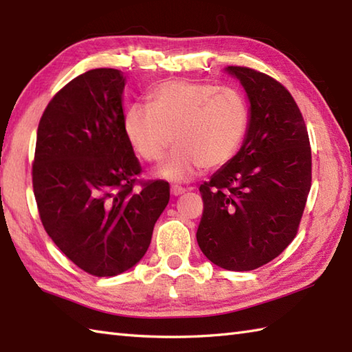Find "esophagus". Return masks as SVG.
Masks as SVG:
<instances>
[{"mask_svg": "<svg viewBox=\"0 0 352 352\" xmlns=\"http://www.w3.org/2000/svg\"><path fill=\"white\" fill-rule=\"evenodd\" d=\"M170 191H171V195H173V196H181V195H184L186 190L182 188V186H179V185H171Z\"/></svg>", "mask_w": 352, "mask_h": 352, "instance_id": "34e87169", "label": "esophagus"}]
</instances>
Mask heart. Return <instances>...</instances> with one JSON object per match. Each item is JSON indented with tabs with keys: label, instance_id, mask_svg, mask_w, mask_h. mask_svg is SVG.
Listing matches in <instances>:
<instances>
[{
	"label": "heart",
	"instance_id": "heart-1",
	"mask_svg": "<svg viewBox=\"0 0 352 352\" xmlns=\"http://www.w3.org/2000/svg\"><path fill=\"white\" fill-rule=\"evenodd\" d=\"M249 126L245 97L232 88L171 80L147 94V104L129 107L124 135L141 160L156 162L176 144L156 175L170 182H186L205 167L226 166L239 152ZM174 138L171 139L170 136Z\"/></svg>",
	"mask_w": 352,
	"mask_h": 352
}]
</instances>
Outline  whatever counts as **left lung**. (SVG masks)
Here are the masks:
<instances>
[{
    "instance_id": "1",
    "label": "left lung",
    "mask_w": 352,
    "mask_h": 352,
    "mask_svg": "<svg viewBox=\"0 0 352 352\" xmlns=\"http://www.w3.org/2000/svg\"><path fill=\"white\" fill-rule=\"evenodd\" d=\"M249 102L239 152L200 185L197 243L226 270H254L295 239L311 186V150L302 113L284 86L246 67L225 68Z\"/></svg>"
}]
</instances>
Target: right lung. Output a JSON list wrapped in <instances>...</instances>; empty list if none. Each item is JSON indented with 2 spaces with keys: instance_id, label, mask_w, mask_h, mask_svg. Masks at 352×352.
<instances>
[{
  "instance_id": "right-lung-1",
  "label": "right lung",
  "mask_w": 352,
  "mask_h": 352,
  "mask_svg": "<svg viewBox=\"0 0 352 352\" xmlns=\"http://www.w3.org/2000/svg\"><path fill=\"white\" fill-rule=\"evenodd\" d=\"M126 77L97 68L57 92L38 127L33 190L56 246L94 276L133 267L170 200L164 181L135 190L141 166L123 129Z\"/></svg>"
}]
</instances>
